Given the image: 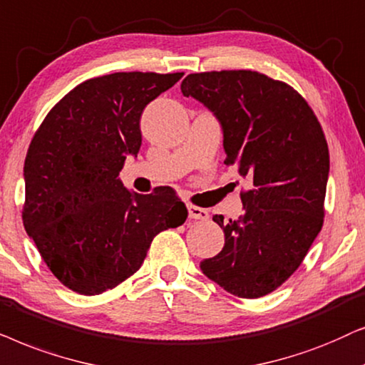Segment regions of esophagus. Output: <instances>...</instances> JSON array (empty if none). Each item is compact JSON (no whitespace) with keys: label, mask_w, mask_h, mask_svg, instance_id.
<instances>
[{"label":"esophagus","mask_w":365,"mask_h":365,"mask_svg":"<svg viewBox=\"0 0 365 365\" xmlns=\"http://www.w3.org/2000/svg\"><path fill=\"white\" fill-rule=\"evenodd\" d=\"M188 217L195 218V220H207L208 218V210L197 205H188Z\"/></svg>","instance_id":"34e87169"}]
</instances>
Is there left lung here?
Returning <instances> with one entry per match:
<instances>
[{
  "mask_svg": "<svg viewBox=\"0 0 365 365\" xmlns=\"http://www.w3.org/2000/svg\"><path fill=\"white\" fill-rule=\"evenodd\" d=\"M182 93L220 120L225 165H235L252 185L240 192L245 212L239 218L213 215L225 245L200 269L237 297H264L299 269L324 225L329 147L322 126L297 90L259 71L192 73Z\"/></svg>",
  "mask_w": 365,
  "mask_h": 365,
  "instance_id": "obj_1",
  "label": "left lung"
}]
</instances>
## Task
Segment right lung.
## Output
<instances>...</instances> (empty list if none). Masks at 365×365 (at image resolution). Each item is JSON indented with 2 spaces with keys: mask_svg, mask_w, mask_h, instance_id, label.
Instances as JSON below:
<instances>
[{
  "mask_svg": "<svg viewBox=\"0 0 365 365\" xmlns=\"http://www.w3.org/2000/svg\"><path fill=\"white\" fill-rule=\"evenodd\" d=\"M183 73L121 71L66 93L24 160L23 225L48 269L81 295L113 289L142 267L155 235L187 220L170 187L130 193L118 175L142 145L145 106Z\"/></svg>",
  "mask_w": 365,
  "mask_h": 365,
  "instance_id": "right-lung-1",
  "label": "right lung"
}]
</instances>
